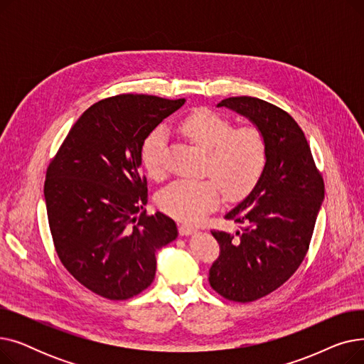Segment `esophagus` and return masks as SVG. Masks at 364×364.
Listing matches in <instances>:
<instances>
[{"label": "esophagus", "instance_id": "1", "mask_svg": "<svg viewBox=\"0 0 364 364\" xmlns=\"http://www.w3.org/2000/svg\"><path fill=\"white\" fill-rule=\"evenodd\" d=\"M178 232H180L181 236H187V235H192L193 232H196V228L192 227V225H188V224H180Z\"/></svg>", "mask_w": 364, "mask_h": 364}]
</instances>
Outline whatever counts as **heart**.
Listing matches in <instances>:
<instances>
[{"label":"heart","instance_id":"1","mask_svg":"<svg viewBox=\"0 0 364 364\" xmlns=\"http://www.w3.org/2000/svg\"><path fill=\"white\" fill-rule=\"evenodd\" d=\"M181 136L206 151L203 174L198 181L178 180L162 188L158 205L166 214L196 223L220 203L247 195L261 178L269 158L264 132L255 125L233 128V122L211 109H196L177 124ZM166 132L155 128L141 144V165L151 178L165 176Z\"/></svg>","mask_w":364,"mask_h":364}]
</instances>
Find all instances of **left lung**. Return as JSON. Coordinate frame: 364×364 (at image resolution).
I'll list each match as a JSON object with an SVG mask.
<instances>
[{
	"mask_svg": "<svg viewBox=\"0 0 364 364\" xmlns=\"http://www.w3.org/2000/svg\"><path fill=\"white\" fill-rule=\"evenodd\" d=\"M265 136L269 158L257 186L225 214L239 232L211 230L220 255L209 269V284L223 298L252 302L274 292L298 270L309 252L324 181L310 144L291 114L265 100L240 95L224 99Z\"/></svg>",
	"mask_w": 364,
	"mask_h": 364,
	"instance_id": "left-lung-1",
	"label": "left lung"
}]
</instances>
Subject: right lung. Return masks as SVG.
<instances>
[{
    "instance_id": "right-lung-1",
    "label": "right lung",
    "mask_w": 364,
    "mask_h": 364,
    "mask_svg": "<svg viewBox=\"0 0 364 364\" xmlns=\"http://www.w3.org/2000/svg\"><path fill=\"white\" fill-rule=\"evenodd\" d=\"M184 102L147 94L103 99L81 114L50 161L44 196L55 252L95 295L124 301L147 289L156 251L178 235L174 220L146 211L140 151Z\"/></svg>"
}]
</instances>
